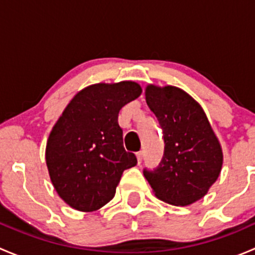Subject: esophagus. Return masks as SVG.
<instances>
[{
    "label": "esophagus",
    "mask_w": 255,
    "mask_h": 255,
    "mask_svg": "<svg viewBox=\"0 0 255 255\" xmlns=\"http://www.w3.org/2000/svg\"><path fill=\"white\" fill-rule=\"evenodd\" d=\"M137 159H138V163H142V160H143V151L140 150V151H138L137 153Z\"/></svg>",
    "instance_id": "34e87169"
}]
</instances>
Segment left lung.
<instances>
[{"label": "left lung", "mask_w": 255, "mask_h": 255, "mask_svg": "<svg viewBox=\"0 0 255 255\" xmlns=\"http://www.w3.org/2000/svg\"><path fill=\"white\" fill-rule=\"evenodd\" d=\"M145 100L163 129L164 155L143 174L158 199L187 206L207 194L220 176L221 144L202 107L184 90L148 85Z\"/></svg>", "instance_id": "left-lung-1"}]
</instances>
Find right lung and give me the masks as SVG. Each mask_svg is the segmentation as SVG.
I'll use <instances>...</instances> for the list:
<instances>
[{"label":"right lung","instance_id":"right-lung-1","mask_svg":"<svg viewBox=\"0 0 255 255\" xmlns=\"http://www.w3.org/2000/svg\"><path fill=\"white\" fill-rule=\"evenodd\" d=\"M142 94L134 81L95 84L69 102L49 134L45 160L59 196L92 212L110 202L126 169L137 158L123 146L118 113Z\"/></svg>","mask_w":255,"mask_h":255}]
</instances>
